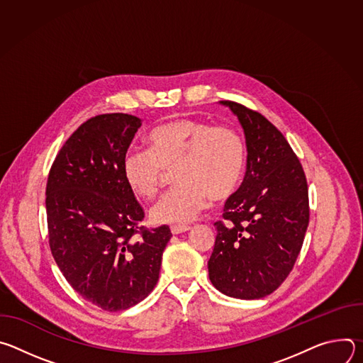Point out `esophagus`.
Instances as JSON below:
<instances>
[{"mask_svg": "<svg viewBox=\"0 0 363 363\" xmlns=\"http://www.w3.org/2000/svg\"><path fill=\"white\" fill-rule=\"evenodd\" d=\"M189 230H191V227H188V225H179V224L171 225V233L172 234H182V233H186Z\"/></svg>", "mask_w": 363, "mask_h": 363, "instance_id": "esophagus-1", "label": "esophagus"}]
</instances>
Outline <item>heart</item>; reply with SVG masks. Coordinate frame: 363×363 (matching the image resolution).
Wrapping results in <instances>:
<instances>
[{"label": "heart", "mask_w": 363, "mask_h": 363, "mask_svg": "<svg viewBox=\"0 0 363 363\" xmlns=\"http://www.w3.org/2000/svg\"><path fill=\"white\" fill-rule=\"evenodd\" d=\"M147 149L132 147L122 161L129 189L150 199L158 194L165 169L177 186L152 206L157 224L192 221L210 201H223L238 188L245 168V143L230 126L195 119H174L153 128Z\"/></svg>", "instance_id": "b5f03b06"}]
</instances>
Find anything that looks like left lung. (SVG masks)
I'll use <instances>...</instances> for the list:
<instances>
[{"label":"left lung","mask_w":363,"mask_h":363,"mask_svg":"<svg viewBox=\"0 0 363 363\" xmlns=\"http://www.w3.org/2000/svg\"><path fill=\"white\" fill-rule=\"evenodd\" d=\"M245 138L247 171L227 199L225 224L208 260L210 280L225 296L254 300L272 294L291 272L308 225L304 171L283 133L263 115L223 100Z\"/></svg>","instance_id":"1"}]
</instances>
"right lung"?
Here are the masks:
<instances>
[{
    "instance_id": "1",
    "label": "right lung",
    "mask_w": 363,
    "mask_h": 363,
    "mask_svg": "<svg viewBox=\"0 0 363 363\" xmlns=\"http://www.w3.org/2000/svg\"><path fill=\"white\" fill-rule=\"evenodd\" d=\"M140 126L142 119L126 113L89 119L66 140L47 179L51 254L69 284L109 312L129 308L153 290L172 237L168 225L139 227L145 214L122 174Z\"/></svg>"
}]
</instances>
